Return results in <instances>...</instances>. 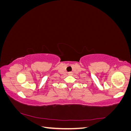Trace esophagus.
<instances>
[{
	"label": "esophagus",
	"instance_id": "34e87169",
	"mask_svg": "<svg viewBox=\"0 0 131 131\" xmlns=\"http://www.w3.org/2000/svg\"><path fill=\"white\" fill-rule=\"evenodd\" d=\"M68 75H70V76H72V75H73V73L72 72H69L68 73Z\"/></svg>",
	"mask_w": 131,
	"mask_h": 131
}]
</instances>
